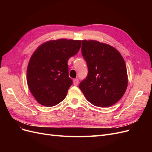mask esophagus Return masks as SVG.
Returning a JSON list of instances; mask_svg holds the SVG:
<instances>
[{
  "mask_svg": "<svg viewBox=\"0 0 152 152\" xmlns=\"http://www.w3.org/2000/svg\"><path fill=\"white\" fill-rule=\"evenodd\" d=\"M73 85H74V86H77L78 84H79V79H73Z\"/></svg>",
  "mask_w": 152,
  "mask_h": 152,
  "instance_id": "34e87169",
  "label": "esophagus"
}]
</instances>
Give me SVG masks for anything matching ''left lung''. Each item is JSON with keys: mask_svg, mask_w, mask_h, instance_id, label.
Listing matches in <instances>:
<instances>
[{"mask_svg": "<svg viewBox=\"0 0 152 152\" xmlns=\"http://www.w3.org/2000/svg\"><path fill=\"white\" fill-rule=\"evenodd\" d=\"M81 52L88 73L79 87L87 100L100 107L116 103L127 87L126 66L121 53L96 40H82Z\"/></svg>", "mask_w": 152, "mask_h": 152, "instance_id": "8db88e82", "label": "left lung"}]
</instances>
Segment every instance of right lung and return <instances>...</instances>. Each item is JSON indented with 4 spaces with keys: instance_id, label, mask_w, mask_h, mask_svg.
<instances>
[{
    "instance_id": "add662e5",
    "label": "right lung",
    "mask_w": 152,
    "mask_h": 152,
    "mask_svg": "<svg viewBox=\"0 0 152 152\" xmlns=\"http://www.w3.org/2000/svg\"><path fill=\"white\" fill-rule=\"evenodd\" d=\"M80 45V40H50L32 55L27 68V84L40 104L53 107L65 98L73 84L68 76V60L79 52Z\"/></svg>"
}]
</instances>
